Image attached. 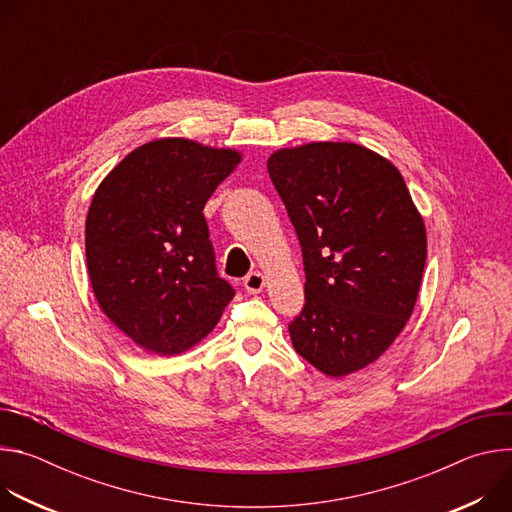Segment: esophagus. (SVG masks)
Listing matches in <instances>:
<instances>
[{
	"mask_svg": "<svg viewBox=\"0 0 512 512\" xmlns=\"http://www.w3.org/2000/svg\"><path fill=\"white\" fill-rule=\"evenodd\" d=\"M243 285L249 294H259V291H263V287H265V277L259 271H253L243 279Z\"/></svg>",
	"mask_w": 512,
	"mask_h": 512,
	"instance_id": "1",
	"label": "esophagus"
}]
</instances>
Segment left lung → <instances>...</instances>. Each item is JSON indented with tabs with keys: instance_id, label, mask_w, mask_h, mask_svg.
<instances>
[{
	"instance_id": "obj_1",
	"label": "left lung",
	"mask_w": 512,
	"mask_h": 512,
	"mask_svg": "<svg viewBox=\"0 0 512 512\" xmlns=\"http://www.w3.org/2000/svg\"><path fill=\"white\" fill-rule=\"evenodd\" d=\"M306 271L291 344L340 379L375 362L413 314L427 257L423 216L401 172L350 141L281 148L267 160Z\"/></svg>"
}]
</instances>
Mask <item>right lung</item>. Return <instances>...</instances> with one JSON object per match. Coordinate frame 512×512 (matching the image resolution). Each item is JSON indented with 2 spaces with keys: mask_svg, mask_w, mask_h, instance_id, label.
<instances>
[{
  "mask_svg": "<svg viewBox=\"0 0 512 512\" xmlns=\"http://www.w3.org/2000/svg\"><path fill=\"white\" fill-rule=\"evenodd\" d=\"M241 160L231 148L162 137L127 154L95 190L85 223L93 294L143 350L192 348L235 298L216 275L202 210Z\"/></svg>",
  "mask_w": 512,
  "mask_h": 512,
  "instance_id": "right-lung-1",
  "label": "right lung"
}]
</instances>
